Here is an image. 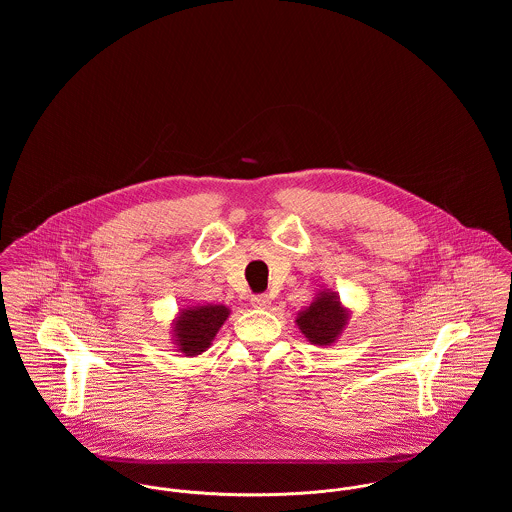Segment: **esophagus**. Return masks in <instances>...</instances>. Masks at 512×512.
Masks as SVG:
<instances>
[{
  "mask_svg": "<svg viewBox=\"0 0 512 512\" xmlns=\"http://www.w3.org/2000/svg\"><path fill=\"white\" fill-rule=\"evenodd\" d=\"M252 305L258 307V309H268L272 305V297L266 295V293H260V295H254L252 297Z\"/></svg>",
  "mask_w": 512,
  "mask_h": 512,
  "instance_id": "obj_1",
  "label": "esophagus"
}]
</instances>
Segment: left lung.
<instances>
[{
	"mask_svg": "<svg viewBox=\"0 0 512 512\" xmlns=\"http://www.w3.org/2000/svg\"><path fill=\"white\" fill-rule=\"evenodd\" d=\"M351 309L343 305L339 293L319 290L313 301L297 311L295 325L301 335L317 347H331L347 329Z\"/></svg>",
	"mask_w": 512,
	"mask_h": 512,
	"instance_id": "1",
	"label": "left lung"
}]
</instances>
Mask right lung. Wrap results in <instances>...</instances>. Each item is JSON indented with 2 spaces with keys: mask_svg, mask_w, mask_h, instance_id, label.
Returning a JSON list of instances; mask_svg holds the SVG:
<instances>
[{
  "mask_svg": "<svg viewBox=\"0 0 512 512\" xmlns=\"http://www.w3.org/2000/svg\"><path fill=\"white\" fill-rule=\"evenodd\" d=\"M228 315L230 309L220 303H197L179 309V313L171 321V333L177 351L185 357H197L211 349Z\"/></svg>",
  "mask_w": 512,
  "mask_h": 512,
  "instance_id": "obj_1",
  "label": "right lung"
}]
</instances>
